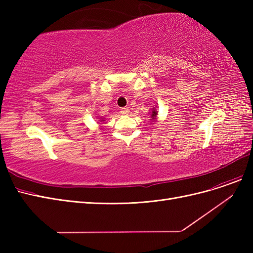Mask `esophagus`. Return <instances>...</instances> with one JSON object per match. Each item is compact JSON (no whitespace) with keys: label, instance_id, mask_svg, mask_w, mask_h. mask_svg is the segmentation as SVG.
<instances>
[{"label":"esophagus","instance_id":"esophagus-1","mask_svg":"<svg viewBox=\"0 0 253 253\" xmlns=\"http://www.w3.org/2000/svg\"><path fill=\"white\" fill-rule=\"evenodd\" d=\"M120 113L122 115H127L129 113V110L127 108H122V109H120Z\"/></svg>","mask_w":253,"mask_h":253}]
</instances>
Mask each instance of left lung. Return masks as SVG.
<instances>
[{
  "label": "left lung",
  "instance_id": "8db88e82",
  "mask_svg": "<svg viewBox=\"0 0 253 253\" xmlns=\"http://www.w3.org/2000/svg\"><path fill=\"white\" fill-rule=\"evenodd\" d=\"M156 115H157V111H155V110H153V111H152V115H151V118H152V119H155V117H156Z\"/></svg>",
  "mask_w": 253,
  "mask_h": 253
}]
</instances>
